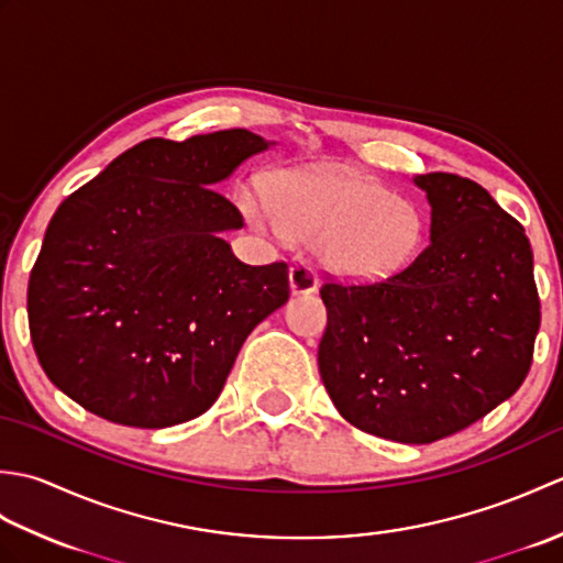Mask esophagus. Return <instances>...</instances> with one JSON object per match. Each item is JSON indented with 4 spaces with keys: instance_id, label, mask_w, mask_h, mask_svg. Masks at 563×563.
<instances>
[{
    "instance_id": "1",
    "label": "esophagus",
    "mask_w": 563,
    "mask_h": 563,
    "mask_svg": "<svg viewBox=\"0 0 563 563\" xmlns=\"http://www.w3.org/2000/svg\"><path fill=\"white\" fill-rule=\"evenodd\" d=\"M290 288L295 295H309L319 288V275L312 263L297 261L290 268Z\"/></svg>"
}]
</instances>
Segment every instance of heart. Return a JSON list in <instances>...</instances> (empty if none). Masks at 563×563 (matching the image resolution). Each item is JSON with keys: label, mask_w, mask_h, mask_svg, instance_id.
Here are the masks:
<instances>
[{"label": "heart", "mask_w": 563, "mask_h": 563, "mask_svg": "<svg viewBox=\"0 0 563 563\" xmlns=\"http://www.w3.org/2000/svg\"><path fill=\"white\" fill-rule=\"evenodd\" d=\"M268 200L244 196L242 210L261 230L317 242L321 263L345 278H387L409 266L426 239L413 200L353 172L275 174Z\"/></svg>", "instance_id": "1"}]
</instances>
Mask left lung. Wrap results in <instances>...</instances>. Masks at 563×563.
Masks as SVG:
<instances>
[{
  "label": "left lung",
  "instance_id": "obj_1",
  "mask_svg": "<svg viewBox=\"0 0 563 563\" xmlns=\"http://www.w3.org/2000/svg\"><path fill=\"white\" fill-rule=\"evenodd\" d=\"M430 244L382 280L321 285L319 373L339 413L377 438L435 442L494 411L528 377L540 331L532 246L479 184L416 176Z\"/></svg>",
  "mask_w": 563,
  "mask_h": 563
}]
</instances>
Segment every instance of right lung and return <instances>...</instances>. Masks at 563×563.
Instances as JSON below:
<instances>
[{"instance_id":"1","label":"right lung","mask_w":563,"mask_h":563,"mask_svg":"<svg viewBox=\"0 0 563 563\" xmlns=\"http://www.w3.org/2000/svg\"><path fill=\"white\" fill-rule=\"evenodd\" d=\"M268 142L244 128L152 137L53 214L29 278V329L57 389L106 421L206 413L246 336L290 297L288 263L246 266L244 224L214 184Z\"/></svg>"}]
</instances>
